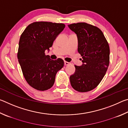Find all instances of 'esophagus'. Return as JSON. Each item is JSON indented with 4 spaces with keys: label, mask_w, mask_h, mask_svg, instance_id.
Masks as SVG:
<instances>
[{
    "label": "esophagus",
    "mask_w": 128,
    "mask_h": 128,
    "mask_svg": "<svg viewBox=\"0 0 128 128\" xmlns=\"http://www.w3.org/2000/svg\"><path fill=\"white\" fill-rule=\"evenodd\" d=\"M64 64H65V66H68V65L70 64V62L65 61V62H64Z\"/></svg>",
    "instance_id": "obj_1"
}]
</instances>
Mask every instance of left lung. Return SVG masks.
Here are the masks:
<instances>
[{
  "mask_svg": "<svg viewBox=\"0 0 128 128\" xmlns=\"http://www.w3.org/2000/svg\"><path fill=\"white\" fill-rule=\"evenodd\" d=\"M77 34L78 52L83 64L74 66L76 72L70 76L72 87L79 92L94 89L102 80L110 63V47L102 30L86 22L68 25Z\"/></svg>",
  "mask_w": 128,
  "mask_h": 128,
  "instance_id": "obj_1",
  "label": "left lung"
}]
</instances>
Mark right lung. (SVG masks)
<instances>
[{
  "label": "right lung",
  "instance_id": "obj_1",
  "mask_svg": "<svg viewBox=\"0 0 128 128\" xmlns=\"http://www.w3.org/2000/svg\"><path fill=\"white\" fill-rule=\"evenodd\" d=\"M65 26L62 23L36 21L28 25L21 35L17 58L25 80L36 90L50 88L56 74L64 66L62 59L52 60L45 51L52 46Z\"/></svg>",
  "mask_w": 128,
  "mask_h": 128
}]
</instances>
